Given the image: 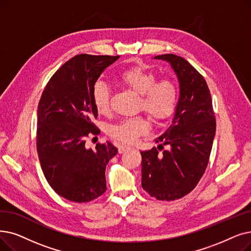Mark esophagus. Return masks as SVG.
Here are the masks:
<instances>
[{"instance_id":"esophagus-1","label":"esophagus","mask_w":251,"mask_h":251,"mask_svg":"<svg viewBox=\"0 0 251 251\" xmlns=\"http://www.w3.org/2000/svg\"><path fill=\"white\" fill-rule=\"evenodd\" d=\"M128 149H130L129 147H127V146H119V148H118V151H119V154H123L124 151H126Z\"/></svg>"}]
</instances>
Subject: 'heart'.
Wrapping results in <instances>:
<instances>
[{
    "instance_id": "obj_1",
    "label": "heart",
    "mask_w": 251,
    "mask_h": 251,
    "mask_svg": "<svg viewBox=\"0 0 251 251\" xmlns=\"http://www.w3.org/2000/svg\"><path fill=\"white\" fill-rule=\"evenodd\" d=\"M157 79L154 71L145 65H132L120 72L118 80L139 94L138 110L145 111L154 122L165 121L176 111L178 99L177 86L170 78ZM92 100L100 114L110 111L111 90L104 82L97 81L92 87ZM150 130L148 120L141 115L126 118L111 125L107 133L123 144H133Z\"/></svg>"
}]
</instances>
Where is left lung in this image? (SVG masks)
I'll return each mask as SVG.
<instances>
[{
  "mask_svg": "<svg viewBox=\"0 0 251 251\" xmlns=\"http://www.w3.org/2000/svg\"><path fill=\"white\" fill-rule=\"evenodd\" d=\"M179 82L176 115L166 131L155 139L160 145L141 154V187L157 200L173 201L191 193L208 164L215 135L211 95L203 75L186 59L164 54ZM168 145V150L162 147ZM159 150L163 151L161 154Z\"/></svg>",
  "mask_w": 251,
  "mask_h": 251,
  "instance_id": "1",
  "label": "left lung"
}]
</instances>
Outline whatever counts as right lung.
<instances>
[{"label":"right lung","instance_id":"1","mask_svg":"<svg viewBox=\"0 0 251 251\" xmlns=\"http://www.w3.org/2000/svg\"><path fill=\"white\" fill-rule=\"evenodd\" d=\"M120 56L75 55L47 83L38 105L37 151L43 173L61 197L84 203L106 190L105 166L118 150L110 141L87 149L86 137L97 135L92 87Z\"/></svg>","mask_w":251,"mask_h":251}]
</instances>
